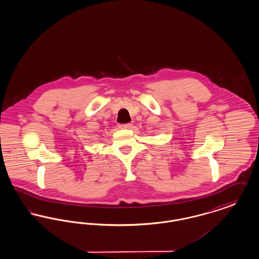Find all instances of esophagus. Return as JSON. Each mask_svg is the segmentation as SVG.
Wrapping results in <instances>:
<instances>
[{"label": "esophagus", "mask_w": 259, "mask_h": 259, "mask_svg": "<svg viewBox=\"0 0 259 259\" xmlns=\"http://www.w3.org/2000/svg\"><path fill=\"white\" fill-rule=\"evenodd\" d=\"M118 127H119L120 129H132V127H133V124H119V125H118Z\"/></svg>", "instance_id": "1"}]
</instances>
